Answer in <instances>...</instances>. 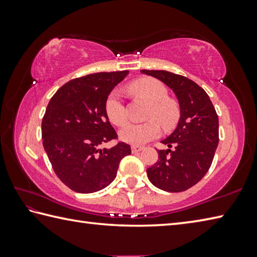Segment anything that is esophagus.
I'll list each match as a JSON object with an SVG mask.
<instances>
[{
    "label": "esophagus",
    "instance_id": "34e87169",
    "mask_svg": "<svg viewBox=\"0 0 257 257\" xmlns=\"http://www.w3.org/2000/svg\"><path fill=\"white\" fill-rule=\"evenodd\" d=\"M143 150H144V147H143V146H133L132 147L133 153H139V152L143 151Z\"/></svg>",
    "mask_w": 257,
    "mask_h": 257
}]
</instances>
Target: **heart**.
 <instances>
[{"mask_svg": "<svg viewBox=\"0 0 257 257\" xmlns=\"http://www.w3.org/2000/svg\"><path fill=\"white\" fill-rule=\"evenodd\" d=\"M129 90L151 104L149 119L145 123H129L121 129L120 138L134 146H139L159 136L160 125L171 128L179 118V108L177 103L169 98L168 89L162 82L153 78H142L129 85ZM105 113L108 120L115 125L127 122V110L118 89L112 90L105 99Z\"/></svg>", "mask_w": 257, "mask_h": 257, "instance_id": "heart-1", "label": "heart"}]
</instances>
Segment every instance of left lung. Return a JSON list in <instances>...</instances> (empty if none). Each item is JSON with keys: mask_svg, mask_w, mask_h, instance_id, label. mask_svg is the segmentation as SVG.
<instances>
[{"mask_svg": "<svg viewBox=\"0 0 257 257\" xmlns=\"http://www.w3.org/2000/svg\"><path fill=\"white\" fill-rule=\"evenodd\" d=\"M164 82L176 94L180 118L173 133L163 139L168 150L147 169V177L158 188L179 193L196 185L210 169L219 144V118L202 87L184 76L164 70H141Z\"/></svg>", "mask_w": 257, "mask_h": 257, "instance_id": "obj_1", "label": "left lung"}]
</instances>
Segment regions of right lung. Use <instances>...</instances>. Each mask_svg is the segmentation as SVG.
<instances>
[{
    "label": "right lung",
    "mask_w": 257,
    "mask_h": 257,
    "mask_svg": "<svg viewBox=\"0 0 257 257\" xmlns=\"http://www.w3.org/2000/svg\"><path fill=\"white\" fill-rule=\"evenodd\" d=\"M129 71L98 72L68 81L52 96L42 121L43 146L59 179L73 191L95 193L115 179L119 163L132 154L118 143L105 113V99Z\"/></svg>",
    "instance_id": "right-lung-1"
}]
</instances>
